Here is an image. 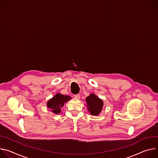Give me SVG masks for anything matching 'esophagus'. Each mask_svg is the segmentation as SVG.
Here are the masks:
<instances>
[{"mask_svg":"<svg viewBox=\"0 0 158 158\" xmlns=\"http://www.w3.org/2000/svg\"><path fill=\"white\" fill-rule=\"evenodd\" d=\"M74 98H77V99H80V95L79 94H77V95H74Z\"/></svg>","mask_w":158,"mask_h":158,"instance_id":"esophagus-1","label":"esophagus"}]
</instances>
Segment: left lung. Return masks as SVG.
Here are the masks:
<instances>
[{
  "label": "left lung",
  "instance_id": "obj_1",
  "mask_svg": "<svg viewBox=\"0 0 158 158\" xmlns=\"http://www.w3.org/2000/svg\"><path fill=\"white\" fill-rule=\"evenodd\" d=\"M88 110L92 115H98L103 107V101L95 94H92L86 98Z\"/></svg>",
  "mask_w": 158,
  "mask_h": 158
}]
</instances>
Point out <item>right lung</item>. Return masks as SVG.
<instances>
[{"label": "right lung", "mask_w": 158, "mask_h": 158, "mask_svg": "<svg viewBox=\"0 0 158 158\" xmlns=\"http://www.w3.org/2000/svg\"><path fill=\"white\" fill-rule=\"evenodd\" d=\"M71 99V97L68 95H63L57 94L54 97L50 99L48 103V108L52 109V112L55 114H59L61 112V108L64 106V103Z\"/></svg>", "instance_id": "obj_1"}]
</instances>
